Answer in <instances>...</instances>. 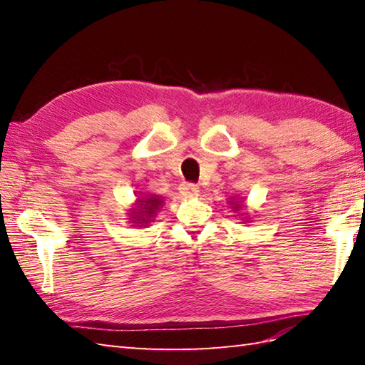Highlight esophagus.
Segmentation results:
<instances>
[{"mask_svg":"<svg viewBox=\"0 0 365 365\" xmlns=\"http://www.w3.org/2000/svg\"><path fill=\"white\" fill-rule=\"evenodd\" d=\"M180 193L183 196H187V197H195V196L200 195V187H197V185H195V183L185 182V183L180 185Z\"/></svg>","mask_w":365,"mask_h":365,"instance_id":"34e87169","label":"esophagus"}]
</instances>
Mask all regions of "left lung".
Masks as SVG:
<instances>
[{"label": "left lung", "mask_w": 365, "mask_h": 365, "mask_svg": "<svg viewBox=\"0 0 365 365\" xmlns=\"http://www.w3.org/2000/svg\"><path fill=\"white\" fill-rule=\"evenodd\" d=\"M232 205H233L235 211H238V209H242V205H238V202H232Z\"/></svg>", "instance_id": "obj_1"}]
</instances>
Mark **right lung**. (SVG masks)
Returning a JSON list of instances; mask_svg holds the SVG:
<instances>
[{"instance_id": "add662e5", "label": "right lung", "mask_w": 365, "mask_h": 365, "mask_svg": "<svg viewBox=\"0 0 365 365\" xmlns=\"http://www.w3.org/2000/svg\"><path fill=\"white\" fill-rule=\"evenodd\" d=\"M163 197L156 195L138 196L137 206H135L130 212L132 224L137 227H146L150 222H153V217L159 211V207L163 206Z\"/></svg>"}]
</instances>
